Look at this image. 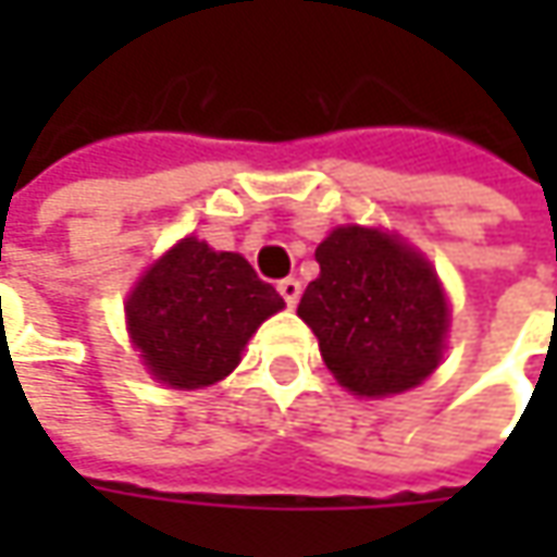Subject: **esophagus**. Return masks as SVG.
I'll use <instances>...</instances> for the list:
<instances>
[{
    "label": "esophagus",
    "instance_id": "esophagus-1",
    "mask_svg": "<svg viewBox=\"0 0 557 557\" xmlns=\"http://www.w3.org/2000/svg\"><path fill=\"white\" fill-rule=\"evenodd\" d=\"M300 282H297V278H282V282H278V294H282V297H285V304H288V307H294V304H297V300H300Z\"/></svg>",
    "mask_w": 557,
    "mask_h": 557
}]
</instances>
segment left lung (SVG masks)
Here are the masks:
<instances>
[{"mask_svg":"<svg viewBox=\"0 0 557 557\" xmlns=\"http://www.w3.org/2000/svg\"><path fill=\"white\" fill-rule=\"evenodd\" d=\"M315 263L297 315L347 391L403 394L437 369L449 307L428 260L377 228L347 225L315 247Z\"/></svg>","mask_w":557,"mask_h":557,"instance_id":"obj_1","label":"left lung"}]
</instances>
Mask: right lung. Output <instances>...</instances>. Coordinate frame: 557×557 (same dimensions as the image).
<instances>
[{
    "label": "right lung",
    "mask_w": 557,
    "mask_h": 557,
    "mask_svg": "<svg viewBox=\"0 0 557 557\" xmlns=\"http://www.w3.org/2000/svg\"><path fill=\"white\" fill-rule=\"evenodd\" d=\"M285 307L242 253L185 238L145 272L129 304V334L170 387H207L232 372L247 337Z\"/></svg>",
    "instance_id": "obj_1"
}]
</instances>
